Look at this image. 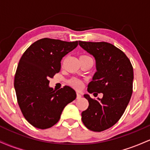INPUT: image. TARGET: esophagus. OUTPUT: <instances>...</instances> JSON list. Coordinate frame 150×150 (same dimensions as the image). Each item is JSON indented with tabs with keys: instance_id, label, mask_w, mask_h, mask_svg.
I'll return each mask as SVG.
<instances>
[{
	"instance_id": "1",
	"label": "esophagus",
	"mask_w": 150,
	"mask_h": 150,
	"mask_svg": "<svg viewBox=\"0 0 150 150\" xmlns=\"http://www.w3.org/2000/svg\"><path fill=\"white\" fill-rule=\"evenodd\" d=\"M81 97H82V95H81L80 93H77V99H80Z\"/></svg>"
}]
</instances>
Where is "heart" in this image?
<instances>
[{
	"instance_id": "obj_1",
	"label": "heart",
	"mask_w": 150,
	"mask_h": 150,
	"mask_svg": "<svg viewBox=\"0 0 150 150\" xmlns=\"http://www.w3.org/2000/svg\"><path fill=\"white\" fill-rule=\"evenodd\" d=\"M87 58H92L89 56H87V55H82L80 56V59H87ZM69 84L70 86L74 87L76 89H80L82 87V81L80 80H77V79H71L69 81Z\"/></svg>"
}]
</instances>
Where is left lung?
<instances>
[{"mask_svg": "<svg viewBox=\"0 0 150 150\" xmlns=\"http://www.w3.org/2000/svg\"><path fill=\"white\" fill-rule=\"evenodd\" d=\"M79 45L96 60L97 71L87 91L103 94L98 100L84 95L89 106L82 111V120L92 131H104L116 124L128 106L132 93L133 68L126 55L113 44L79 41Z\"/></svg>", "mask_w": 150, "mask_h": 150, "instance_id": "obj_1", "label": "left lung"}]
</instances>
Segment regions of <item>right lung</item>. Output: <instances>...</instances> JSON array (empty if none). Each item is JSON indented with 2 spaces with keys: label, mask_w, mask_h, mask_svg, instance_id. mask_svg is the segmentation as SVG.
<instances>
[{
  "label": "right lung",
  "mask_w": 150,
  "mask_h": 150,
  "mask_svg": "<svg viewBox=\"0 0 150 150\" xmlns=\"http://www.w3.org/2000/svg\"><path fill=\"white\" fill-rule=\"evenodd\" d=\"M77 45V41L44 38L33 43L20 58L14 80L17 99L25 119L35 128L46 129L57 123L65 106L76 98L71 87L56 92L49 84L59 73L62 58Z\"/></svg>",
  "instance_id": "right-lung-1"
}]
</instances>
